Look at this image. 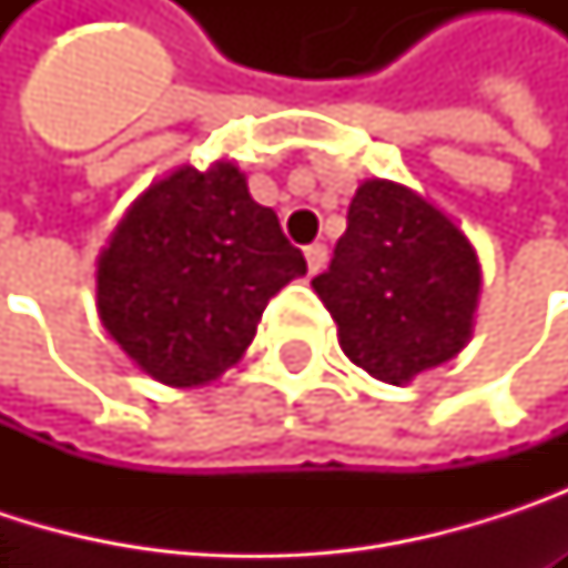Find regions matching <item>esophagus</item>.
I'll return each mask as SVG.
<instances>
[{
    "label": "esophagus",
    "mask_w": 568,
    "mask_h": 568,
    "mask_svg": "<svg viewBox=\"0 0 568 568\" xmlns=\"http://www.w3.org/2000/svg\"><path fill=\"white\" fill-rule=\"evenodd\" d=\"M305 263H308V273H312V276H315V273H322V270H325V263H328V250H325L322 243L305 246Z\"/></svg>",
    "instance_id": "esophagus-1"
}]
</instances>
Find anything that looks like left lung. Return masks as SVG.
<instances>
[{"label": "left lung", "mask_w": 568, "mask_h": 568, "mask_svg": "<svg viewBox=\"0 0 568 568\" xmlns=\"http://www.w3.org/2000/svg\"><path fill=\"white\" fill-rule=\"evenodd\" d=\"M312 288L338 325L342 352L372 378L407 385L467 345L480 260L457 223L420 193L365 180Z\"/></svg>", "instance_id": "obj_1"}]
</instances>
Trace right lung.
<instances>
[{
  "instance_id": "right-lung-1",
  "label": "right lung",
  "mask_w": 568,
  "mask_h": 568,
  "mask_svg": "<svg viewBox=\"0 0 568 568\" xmlns=\"http://www.w3.org/2000/svg\"><path fill=\"white\" fill-rule=\"evenodd\" d=\"M305 276L280 216L230 161L151 183L98 256V315L154 382L196 388L250 348L270 298Z\"/></svg>"
}]
</instances>
